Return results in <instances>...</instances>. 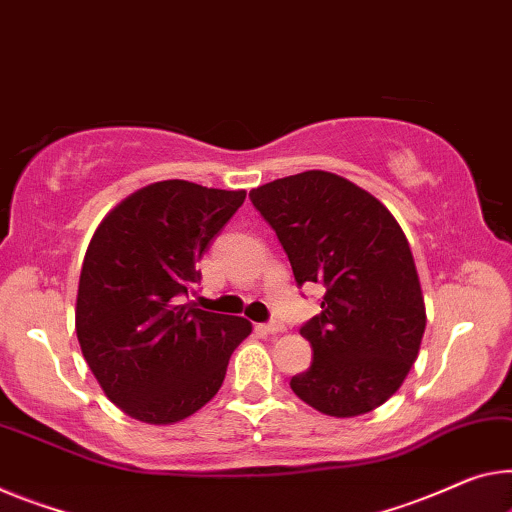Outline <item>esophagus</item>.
<instances>
[{"label": "esophagus", "mask_w": 512, "mask_h": 512, "mask_svg": "<svg viewBox=\"0 0 512 512\" xmlns=\"http://www.w3.org/2000/svg\"><path fill=\"white\" fill-rule=\"evenodd\" d=\"M263 329L267 334H281V332H286V325H283V322H279V320H272V322H267Z\"/></svg>", "instance_id": "obj_1"}]
</instances>
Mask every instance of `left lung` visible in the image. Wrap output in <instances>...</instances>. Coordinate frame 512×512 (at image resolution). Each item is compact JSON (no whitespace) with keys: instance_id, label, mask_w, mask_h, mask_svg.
<instances>
[{"instance_id":"8db88e82","label":"left lung","mask_w":512,"mask_h":512,"mask_svg":"<svg viewBox=\"0 0 512 512\" xmlns=\"http://www.w3.org/2000/svg\"><path fill=\"white\" fill-rule=\"evenodd\" d=\"M249 199L277 233L297 286H325L322 311L300 329L311 368L290 389L336 419L373 412L400 389L426 332L403 229L373 194L329 171L272 180Z\"/></svg>"}]
</instances>
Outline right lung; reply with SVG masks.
Instances as JSON below:
<instances>
[{
	"label": "right lung",
	"mask_w": 512,
	"mask_h": 512,
	"mask_svg": "<svg viewBox=\"0 0 512 512\" xmlns=\"http://www.w3.org/2000/svg\"><path fill=\"white\" fill-rule=\"evenodd\" d=\"M247 192L160 180L114 206L86 249L75 329L105 396L137 421L169 426L222 387L251 322L185 302L196 261Z\"/></svg>",
	"instance_id": "obj_1"
}]
</instances>
